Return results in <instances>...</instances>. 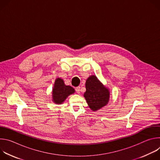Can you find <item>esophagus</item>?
<instances>
[{
	"label": "esophagus",
	"instance_id": "esophagus-1",
	"mask_svg": "<svg viewBox=\"0 0 160 160\" xmlns=\"http://www.w3.org/2000/svg\"><path fill=\"white\" fill-rule=\"evenodd\" d=\"M75 90H76L77 93L80 94V87H76V88H75Z\"/></svg>",
	"mask_w": 160,
	"mask_h": 160
}]
</instances>
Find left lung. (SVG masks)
Here are the masks:
<instances>
[{
	"mask_svg": "<svg viewBox=\"0 0 160 160\" xmlns=\"http://www.w3.org/2000/svg\"><path fill=\"white\" fill-rule=\"evenodd\" d=\"M86 91L84 97L89 108L97 111L106 106L109 98V92L94 75L87 78L85 83Z\"/></svg>",
	"mask_w": 160,
	"mask_h": 160,
	"instance_id": "left-lung-1",
	"label": "left lung"
}]
</instances>
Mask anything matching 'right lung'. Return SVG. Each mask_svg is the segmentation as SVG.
Segmentation results:
<instances>
[{
    "label": "right lung",
    "instance_id": "add662e5",
    "mask_svg": "<svg viewBox=\"0 0 160 160\" xmlns=\"http://www.w3.org/2000/svg\"><path fill=\"white\" fill-rule=\"evenodd\" d=\"M75 92L74 88L69 85H66L64 81L58 78L56 80L52 90L53 101L56 104H61L66 98Z\"/></svg>",
    "mask_w": 160,
    "mask_h": 160
}]
</instances>
